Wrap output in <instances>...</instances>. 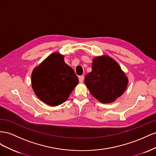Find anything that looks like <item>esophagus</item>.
I'll list each match as a JSON object with an SVG mask.
<instances>
[{
	"label": "esophagus",
	"mask_w": 156,
	"mask_h": 156,
	"mask_svg": "<svg viewBox=\"0 0 156 156\" xmlns=\"http://www.w3.org/2000/svg\"><path fill=\"white\" fill-rule=\"evenodd\" d=\"M78 79H79V82H80V83H82V82H83L84 76H80L79 78H78Z\"/></svg>",
	"instance_id": "34e87169"
}]
</instances>
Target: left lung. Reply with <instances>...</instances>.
Wrapping results in <instances>:
<instances>
[{"instance_id":"1","label":"left lung","mask_w":156,"mask_h":156,"mask_svg":"<svg viewBox=\"0 0 156 156\" xmlns=\"http://www.w3.org/2000/svg\"><path fill=\"white\" fill-rule=\"evenodd\" d=\"M91 67L84 82L93 97L101 103H110L123 94L128 80L113 59L107 55L95 57Z\"/></svg>"}]
</instances>
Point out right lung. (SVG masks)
Instances as JSON below:
<instances>
[{
  "mask_svg": "<svg viewBox=\"0 0 156 156\" xmlns=\"http://www.w3.org/2000/svg\"><path fill=\"white\" fill-rule=\"evenodd\" d=\"M63 59V55L53 53L32 73L34 93L44 103L52 106L64 103L78 83L74 71Z\"/></svg>",
  "mask_w": 156,
  "mask_h": 156,
  "instance_id": "add662e5",
  "label": "right lung"
}]
</instances>
